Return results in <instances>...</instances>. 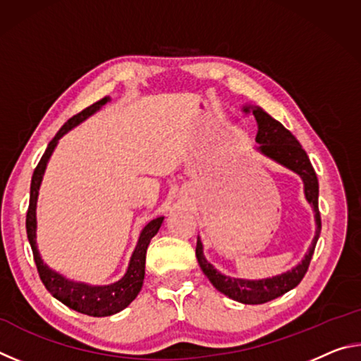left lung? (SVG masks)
Masks as SVG:
<instances>
[{
  "label": "left lung",
  "mask_w": 361,
  "mask_h": 361,
  "mask_svg": "<svg viewBox=\"0 0 361 361\" xmlns=\"http://www.w3.org/2000/svg\"><path fill=\"white\" fill-rule=\"evenodd\" d=\"M243 111L253 113L256 124H258V133H256L255 140L259 146L255 151L267 159H271V161L277 162L279 166L288 169L290 172L296 173L302 180L304 197L314 210L315 235L301 262H298L290 271L267 279L248 280L224 276V274L219 272L218 269L213 267L207 261L200 237H197L195 256H197L199 266L202 269L207 279L223 295L242 304H264L295 288L305 276V272H307L317 240H319L322 231V219L319 212V180H317L315 170L312 164H310L307 154H305V151L302 149V146L299 145V142L290 130H286L279 121L274 119L272 116H269L261 106L245 105L243 106Z\"/></svg>",
  "instance_id": "1"
}]
</instances>
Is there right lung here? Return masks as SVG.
I'll return each mask as SVG.
<instances>
[{
    "instance_id": "right-lung-1",
    "label": "right lung",
    "mask_w": 361,
    "mask_h": 361,
    "mask_svg": "<svg viewBox=\"0 0 361 361\" xmlns=\"http://www.w3.org/2000/svg\"><path fill=\"white\" fill-rule=\"evenodd\" d=\"M108 102L109 97H105V99L99 100L89 108L82 109L79 114L73 116L71 119L65 122L62 129L57 132V135L51 140V143L47 145L44 154L41 157L38 167H36L33 172L32 186H30V205L27 212L28 242L30 245H32L36 267H38L39 277L42 280V283H44L46 290L51 293L54 298L59 299L60 302L68 305L70 309L92 317H108L118 314L138 296L145 279L146 250H148L151 239L157 234V231L161 229V226L164 223V216H159L151 219V221L145 226L142 232H140L138 242L135 248H133L126 274L114 283L89 285L84 282H75V280L66 279L62 274L54 271V269L49 267L41 258L38 243H36V228H38V223H36V205H38L39 186L42 183V176H44L49 159H51L54 149L57 148L59 140L62 138L66 132L75 129L76 126L90 118L92 114H95L102 106H105Z\"/></svg>"
}]
</instances>
